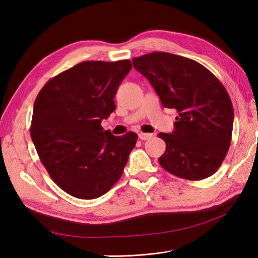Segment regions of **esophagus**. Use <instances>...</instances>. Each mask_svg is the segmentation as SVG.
I'll use <instances>...</instances> for the list:
<instances>
[{"mask_svg": "<svg viewBox=\"0 0 258 258\" xmlns=\"http://www.w3.org/2000/svg\"><path fill=\"white\" fill-rule=\"evenodd\" d=\"M153 137V135H151V134H145V132H140L139 134V138L141 139V140H150L151 138Z\"/></svg>", "mask_w": 258, "mask_h": 258, "instance_id": "34e87169", "label": "esophagus"}]
</instances>
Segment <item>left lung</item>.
<instances>
[{
  "label": "left lung",
  "mask_w": 258,
  "mask_h": 258,
  "mask_svg": "<svg viewBox=\"0 0 258 258\" xmlns=\"http://www.w3.org/2000/svg\"><path fill=\"white\" fill-rule=\"evenodd\" d=\"M132 63L162 105L177 113L172 134L158 135L166 142L160 166L191 181L214 174L229 150L233 126V107L223 84L199 62L169 52L146 53Z\"/></svg>",
  "instance_id": "8db88e82"
}]
</instances>
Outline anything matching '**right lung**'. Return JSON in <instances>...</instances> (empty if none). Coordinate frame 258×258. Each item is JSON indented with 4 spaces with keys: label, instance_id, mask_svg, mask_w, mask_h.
I'll list each match as a JSON object with an SVG mask.
<instances>
[{
    "label": "right lung",
    "instance_id": "obj_1",
    "mask_svg": "<svg viewBox=\"0 0 258 258\" xmlns=\"http://www.w3.org/2000/svg\"><path fill=\"white\" fill-rule=\"evenodd\" d=\"M130 60L84 61L52 77L38 92L31 138L48 174L62 190L95 199L120 178L138 135L103 131Z\"/></svg>",
    "mask_w": 258,
    "mask_h": 258
}]
</instances>
